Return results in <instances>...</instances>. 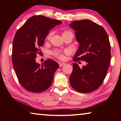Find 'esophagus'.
I'll use <instances>...</instances> for the list:
<instances>
[{
    "instance_id": "obj_1",
    "label": "esophagus",
    "mask_w": 121,
    "mask_h": 121,
    "mask_svg": "<svg viewBox=\"0 0 121 121\" xmlns=\"http://www.w3.org/2000/svg\"><path fill=\"white\" fill-rule=\"evenodd\" d=\"M59 65H60V67H62V66H63V65H65V63L60 62L59 63Z\"/></svg>"
}]
</instances>
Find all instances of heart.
<instances>
[{
    "mask_svg": "<svg viewBox=\"0 0 121 121\" xmlns=\"http://www.w3.org/2000/svg\"><path fill=\"white\" fill-rule=\"evenodd\" d=\"M70 32L69 31H65L63 32L62 35L65 34V33H67V32ZM52 32H50L47 35L46 39V40H50V38L51 37V36L52 35ZM67 51H62L61 50H55L54 51H53L52 52V54L55 57H56V58H58L59 59H63L65 58V53H67Z\"/></svg>",
    "mask_w": 121,
    "mask_h": 121,
    "instance_id": "heart-1",
    "label": "heart"
}]
</instances>
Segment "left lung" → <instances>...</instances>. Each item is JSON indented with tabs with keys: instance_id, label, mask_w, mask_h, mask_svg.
Here are the masks:
<instances>
[{
	"instance_id": "8db88e82",
	"label": "left lung",
	"mask_w": 121,
	"mask_h": 121,
	"mask_svg": "<svg viewBox=\"0 0 121 121\" xmlns=\"http://www.w3.org/2000/svg\"><path fill=\"white\" fill-rule=\"evenodd\" d=\"M76 31L79 43L73 59L87 62L82 68L73 63L69 77L73 89L80 93H90L99 88L107 75L111 60L110 44L107 32L102 26L89 20L74 21L70 24Z\"/></svg>"
}]
</instances>
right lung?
Returning a JSON list of instances; mask_svg holds the SVG:
<instances>
[{
	"mask_svg": "<svg viewBox=\"0 0 121 121\" xmlns=\"http://www.w3.org/2000/svg\"><path fill=\"white\" fill-rule=\"evenodd\" d=\"M61 23L59 20L35 15L30 17L16 32L12 62L20 83L29 91L42 92L52 85L54 73L59 67L58 63L49 59L40 65L35 59L49 30Z\"/></svg>",
	"mask_w": 121,
	"mask_h": 121,
	"instance_id": "add662e5",
	"label": "right lung"
}]
</instances>
